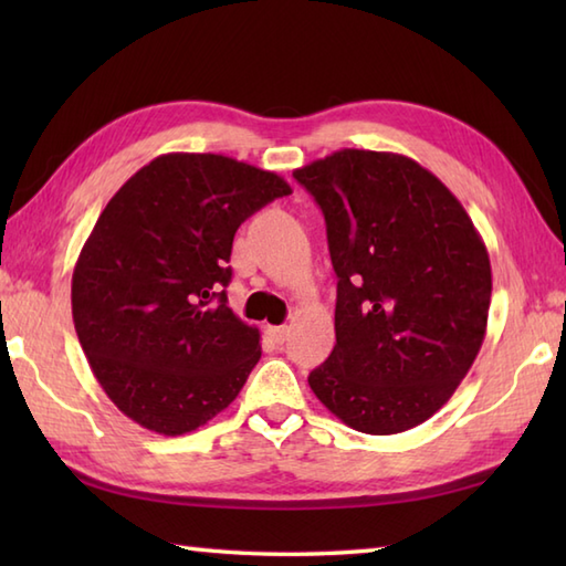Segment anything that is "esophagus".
<instances>
[{"label": "esophagus", "mask_w": 566, "mask_h": 566, "mask_svg": "<svg viewBox=\"0 0 566 566\" xmlns=\"http://www.w3.org/2000/svg\"><path fill=\"white\" fill-rule=\"evenodd\" d=\"M264 331H268V335L274 343H284L286 338H290V328L286 326H268Z\"/></svg>", "instance_id": "34e87169"}]
</instances>
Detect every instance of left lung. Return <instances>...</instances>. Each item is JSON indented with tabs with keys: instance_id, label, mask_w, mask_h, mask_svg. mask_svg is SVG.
Masks as SVG:
<instances>
[{
	"instance_id": "obj_1",
	"label": "left lung",
	"mask_w": 566,
	"mask_h": 566,
	"mask_svg": "<svg viewBox=\"0 0 566 566\" xmlns=\"http://www.w3.org/2000/svg\"><path fill=\"white\" fill-rule=\"evenodd\" d=\"M323 211L335 347L308 375L318 401L369 436L448 403L486 335L491 262L440 179L396 153L345 148L294 170Z\"/></svg>"
}]
</instances>
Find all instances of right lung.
Here are the masks:
<instances>
[{
    "mask_svg": "<svg viewBox=\"0 0 566 566\" xmlns=\"http://www.w3.org/2000/svg\"><path fill=\"white\" fill-rule=\"evenodd\" d=\"M292 195L280 175L213 153H167L116 191L72 272V321L122 413L185 436L231 403L260 331L228 308L238 226Z\"/></svg>",
    "mask_w": 566,
    "mask_h": 566,
    "instance_id": "1",
    "label": "right lung"
}]
</instances>
